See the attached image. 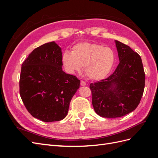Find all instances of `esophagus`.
Segmentation results:
<instances>
[{
    "instance_id": "esophagus-1",
    "label": "esophagus",
    "mask_w": 158,
    "mask_h": 158,
    "mask_svg": "<svg viewBox=\"0 0 158 158\" xmlns=\"http://www.w3.org/2000/svg\"><path fill=\"white\" fill-rule=\"evenodd\" d=\"M80 84H81V85H86V82H85V81H84V80H81Z\"/></svg>"
}]
</instances>
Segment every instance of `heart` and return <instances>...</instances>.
<instances>
[{
	"label": "heart",
	"instance_id": "heart-1",
	"mask_svg": "<svg viewBox=\"0 0 158 158\" xmlns=\"http://www.w3.org/2000/svg\"><path fill=\"white\" fill-rule=\"evenodd\" d=\"M62 61L69 73H85L89 79L102 80L109 74L114 61L113 51L108 47L82 42L75 45L72 52L64 51Z\"/></svg>",
	"mask_w": 158,
	"mask_h": 158
}]
</instances>
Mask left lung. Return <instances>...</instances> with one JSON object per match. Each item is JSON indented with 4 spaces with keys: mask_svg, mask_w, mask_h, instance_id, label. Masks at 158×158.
Instances as JSON below:
<instances>
[{
    "mask_svg": "<svg viewBox=\"0 0 158 158\" xmlns=\"http://www.w3.org/2000/svg\"><path fill=\"white\" fill-rule=\"evenodd\" d=\"M115 43L120 61L117 69L109 77L89 85L95 111L106 118L120 117L133 111L145 86L140 56L129 46L117 40Z\"/></svg>",
    "mask_w": 158,
    "mask_h": 158,
    "instance_id": "left-lung-1",
    "label": "left lung"
}]
</instances>
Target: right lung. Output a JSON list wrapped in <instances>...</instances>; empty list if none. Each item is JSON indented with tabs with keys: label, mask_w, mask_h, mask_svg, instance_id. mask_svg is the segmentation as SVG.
I'll use <instances>...</instances> for the list:
<instances>
[{
	"label": "right lung",
	"mask_w": 158,
	"mask_h": 158,
	"mask_svg": "<svg viewBox=\"0 0 158 158\" xmlns=\"http://www.w3.org/2000/svg\"><path fill=\"white\" fill-rule=\"evenodd\" d=\"M61 49L54 41L37 47L22 64L20 94L31 115L44 122L66 116L80 81L62 70Z\"/></svg>",
	"instance_id": "add662e5"
}]
</instances>
